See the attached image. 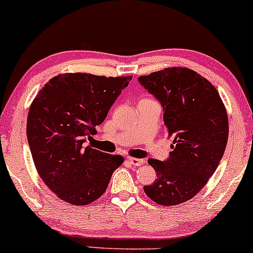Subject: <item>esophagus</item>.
<instances>
[{"mask_svg":"<svg viewBox=\"0 0 253 253\" xmlns=\"http://www.w3.org/2000/svg\"><path fill=\"white\" fill-rule=\"evenodd\" d=\"M127 162L132 166H141L144 164L143 159H137V158H127Z\"/></svg>","mask_w":253,"mask_h":253,"instance_id":"1","label":"esophagus"}]
</instances>
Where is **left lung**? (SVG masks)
Segmentation results:
<instances>
[{
  "label": "left lung",
  "instance_id": "8db88e82",
  "mask_svg": "<svg viewBox=\"0 0 253 253\" xmlns=\"http://www.w3.org/2000/svg\"><path fill=\"white\" fill-rule=\"evenodd\" d=\"M138 82L160 102L166 133L172 139L167 160L148 159L158 178L144 191L160 205H178L205 186L223 157L229 132L226 108L216 88L190 69L167 68Z\"/></svg>",
  "mask_w": 253,
  "mask_h": 253
}]
</instances>
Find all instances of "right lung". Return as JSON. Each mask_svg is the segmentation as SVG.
I'll return each mask as SVG.
<instances>
[{"label": "right lung", "mask_w": 253, "mask_h": 253, "mask_svg": "<svg viewBox=\"0 0 253 253\" xmlns=\"http://www.w3.org/2000/svg\"><path fill=\"white\" fill-rule=\"evenodd\" d=\"M131 77L63 74L40 89L27 116V141L44 184L72 205H87L103 195L121 155L85 146L95 126L129 85Z\"/></svg>", "instance_id": "1"}]
</instances>
